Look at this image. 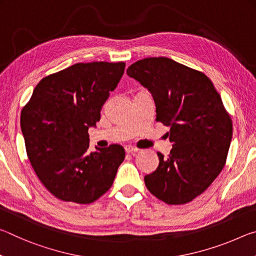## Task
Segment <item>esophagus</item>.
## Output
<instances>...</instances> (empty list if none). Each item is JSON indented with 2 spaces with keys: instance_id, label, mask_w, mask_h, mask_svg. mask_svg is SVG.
<instances>
[{
  "instance_id": "esophagus-1",
  "label": "esophagus",
  "mask_w": 256,
  "mask_h": 256,
  "mask_svg": "<svg viewBox=\"0 0 256 256\" xmlns=\"http://www.w3.org/2000/svg\"><path fill=\"white\" fill-rule=\"evenodd\" d=\"M138 148H134V146H125V151H126L128 154H133V152H138Z\"/></svg>"
}]
</instances>
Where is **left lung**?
I'll use <instances>...</instances> for the list:
<instances>
[{"label":"left lung","mask_w":256,"mask_h":256,"mask_svg":"<svg viewBox=\"0 0 256 256\" xmlns=\"http://www.w3.org/2000/svg\"><path fill=\"white\" fill-rule=\"evenodd\" d=\"M126 73L152 94L156 120L170 128V154H157L159 166L144 176L146 188L167 204L190 202L226 164L232 123L222 97L204 73L168 58L140 60Z\"/></svg>","instance_id":"obj_1"}]
</instances>
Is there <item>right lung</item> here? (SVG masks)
<instances>
[{"label": "right lung", "instance_id": "add662e5", "mask_svg": "<svg viewBox=\"0 0 256 256\" xmlns=\"http://www.w3.org/2000/svg\"><path fill=\"white\" fill-rule=\"evenodd\" d=\"M124 62L76 63L42 79L21 112L26 150L38 178L60 200L89 204L112 185L122 146L88 152V130L122 78Z\"/></svg>", "mask_w": 256, "mask_h": 256}]
</instances>
